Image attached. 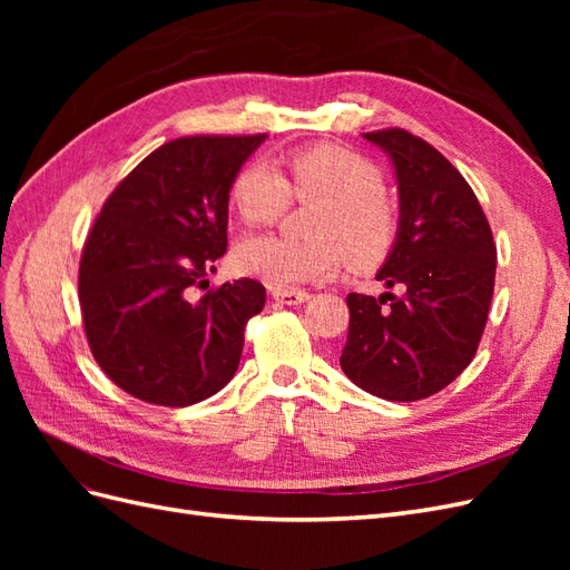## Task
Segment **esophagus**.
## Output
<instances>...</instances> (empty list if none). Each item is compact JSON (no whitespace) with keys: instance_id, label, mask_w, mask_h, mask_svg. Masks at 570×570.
I'll return each mask as SVG.
<instances>
[{"instance_id":"34e87169","label":"esophagus","mask_w":570,"mask_h":570,"mask_svg":"<svg viewBox=\"0 0 570 570\" xmlns=\"http://www.w3.org/2000/svg\"><path fill=\"white\" fill-rule=\"evenodd\" d=\"M271 297H273L275 302L292 306V304H304L312 295H308V292H304V289H273Z\"/></svg>"}]
</instances>
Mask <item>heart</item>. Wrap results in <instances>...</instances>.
<instances>
[{
	"mask_svg": "<svg viewBox=\"0 0 570 570\" xmlns=\"http://www.w3.org/2000/svg\"><path fill=\"white\" fill-rule=\"evenodd\" d=\"M381 170L358 154L318 145L287 157L285 170L252 164L233 185V204L247 226H266L278 218L289 195L321 202L314 243H292L278 235L245 237L233 252L237 273L275 289L325 281L340 271L344 254L358 268L381 262L394 237Z\"/></svg>",
	"mask_w": 570,
	"mask_h": 570,
	"instance_id": "1",
	"label": "heart"
}]
</instances>
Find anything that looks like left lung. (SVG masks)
<instances>
[{
	"mask_svg": "<svg viewBox=\"0 0 570 570\" xmlns=\"http://www.w3.org/2000/svg\"><path fill=\"white\" fill-rule=\"evenodd\" d=\"M394 168L400 223L381 271L404 295H352L340 366L381 400L416 402L471 364L494 292L497 249L471 185L406 130L364 132Z\"/></svg>",
	"mask_w": 570,
	"mask_h": 570,
	"instance_id": "left-lung-1",
	"label": "left lung"
}]
</instances>
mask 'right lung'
Segmentation results:
<instances>
[{
	"instance_id": "obj_1",
	"label": "right lung",
	"mask_w": 570,
	"mask_h": 570,
	"mask_svg": "<svg viewBox=\"0 0 570 570\" xmlns=\"http://www.w3.org/2000/svg\"><path fill=\"white\" fill-rule=\"evenodd\" d=\"M266 140L180 137L137 164L85 243L78 295L92 356L137 400L189 406L230 383L245 325L266 304L252 278L209 287L228 247V199Z\"/></svg>"
}]
</instances>
